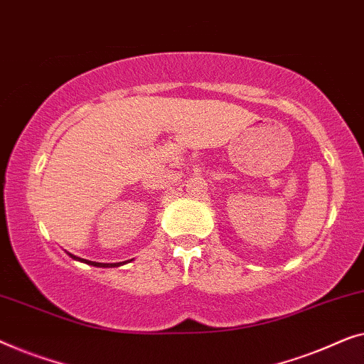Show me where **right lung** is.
Returning a JSON list of instances; mask_svg holds the SVG:
<instances>
[{
    "instance_id": "right-lung-1",
    "label": "right lung",
    "mask_w": 364,
    "mask_h": 364,
    "mask_svg": "<svg viewBox=\"0 0 364 364\" xmlns=\"http://www.w3.org/2000/svg\"><path fill=\"white\" fill-rule=\"evenodd\" d=\"M70 257H73L74 260H79V262H84V264H89V265H94V267H104V269H107V267H120V265H124L125 262H115V264H104V262H92V260H87V259H80V257H77V255H74V254H70V252H68ZM130 260H133V259H130ZM127 262H129V260H127Z\"/></svg>"
}]
</instances>
